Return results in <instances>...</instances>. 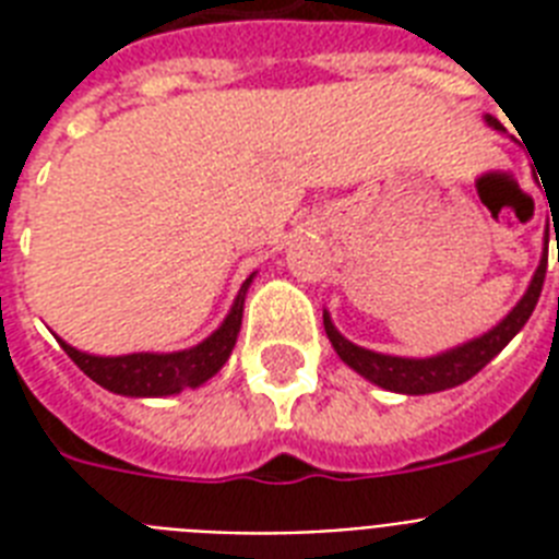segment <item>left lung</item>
Returning <instances> with one entry per match:
<instances>
[{"label": "left lung", "instance_id": "left-lung-1", "mask_svg": "<svg viewBox=\"0 0 559 559\" xmlns=\"http://www.w3.org/2000/svg\"><path fill=\"white\" fill-rule=\"evenodd\" d=\"M487 124L496 127V130H504L493 116H487ZM546 266L548 258H543L534 272V281H531L528 293L522 296V301L513 307L508 319L496 324L493 331L478 336V340L467 342L455 350H447L441 357L429 359H403V357H385V354H373V350L359 348L354 342H348L336 328H333L331 316L324 313V331H328V340L336 348V354L342 357V362H348L357 373H362L366 380L377 382L380 389L400 391V394H432V391L455 389L461 382H467L469 377H476L481 368L490 362V359L499 354V350L508 345V342L516 336V333L525 328V322L534 313V307L539 301V293H543V281H546Z\"/></svg>", "mask_w": 559, "mask_h": 559}]
</instances>
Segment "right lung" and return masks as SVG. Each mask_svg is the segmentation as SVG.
Instances as JSON below:
<instances>
[{
    "label": "right lung",
    "mask_w": 559,
    "mask_h": 559,
    "mask_svg": "<svg viewBox=\"0 0 559 559\" xmlns=\"http://www.w3.org/2000/svg\"><path fill=\"white\" fill-rule=\"evenodd\" d=\"M246 278L240 296L235 298L231 313L209 340L200 342L197 348L177 350V354H127V357H92L83 350L66 345L60 348L72 357V362L81 368L90 380L104 385L107 391L127 394V397H165V394H179L182 389H197L202 382L214 377L235 348L237 333H240V319H243Z\"/></svg>",
    "instance_id": "1"
}]
</instances>
